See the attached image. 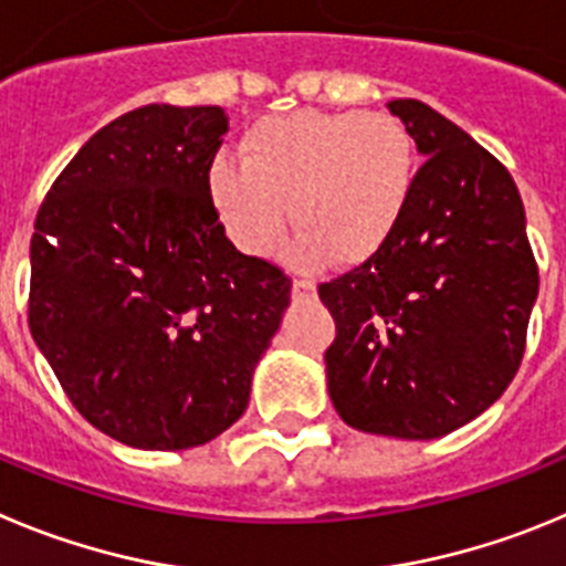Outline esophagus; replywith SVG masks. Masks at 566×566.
Returning a JSON list of instances; mask_svg holds the SVG:
<instances>
[{"label": "esophagus", "mask_w": 566, "mask_h": 566, "mask_svg": "<svg viewBox=\"0 0 566 566\" xmlns=\"http://www.w3.org/2000/svg\"><path fill=\"white\" fill-rule=\"evenodd\" d=\"M293 295H295V298H313V295H315V282H310V279H295V282H293Z\"/></svg>", "instance_id": "esophagus-1"}]
</instances>
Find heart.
<instances>
[{"label":"heart","mask_w":566,"mask_h":566,"mask_svg":"<svg viewBox=\"0 0 566 566\" xmlns=\"http://www.w3.org/2000/svg\"><path fill=\"white\" fill-rule=\"evenodd\" d=\"M417 169L415 137L391 115L298 109L248 126L239 163H211L208 197L239 251L271 253L290 206L304 262L353 268L400 231Z\"/></svg>","instance_id":"heart-1"}]
</instances>
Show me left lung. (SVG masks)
Listing matches in <instances>:
<instances>
[{
    "mask_svg": "<svg viewBox=\"0 0 566 566\" xmlns=\"http://www.w3.org/2000/svg\"><path fill=\"white\" fill-rule=\"evenodd\" d=\"M426 163L378 256L318 284L327 386L346 426L434 440L480 417L522 364L538 268L511 171L415 98L389 104Z\"/></svg>",
    "mask_w": 566,
    "mask_h": 566,
    "instance_id": "obj_1",
    "label": "left lung"
}]
</instances>
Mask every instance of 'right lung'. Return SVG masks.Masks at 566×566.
I'll use <instances>...</instances> for the list:
<instances>
[{"instance_id":"obj_1","label":"right lung","mask_w":566,"mask_h":566,"mask_svg":"<svg viewBox=\"0 0 566 566\" xmlns=\"http://www.w3.org/2000/svg\"><path fill=\"white\" fill-rule=\"evenodd\" d=\"M222 106L149 104L95 132L44 197L28 324L98 431L146 451L220 437L290 304L287 273L245 256L208 197Z\"/></svg>"}]
</instances>
